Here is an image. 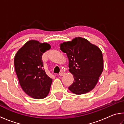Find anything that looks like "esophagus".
I'll return each instance as SVG.
<instances>
[{"instance_id": "34e87169", "label": "esophagus", "mask_w": 124, "mask_h": 124, "mask_svg": "<svg viewBox=\"0 0 124 124\" xmlns=\"http://www.w3.org/2000/svg\"><path fill=\"white\" fill-rule=\"evenodd\" d=\"M64 72H63V71H61V72L59 73V75H60V76H63V75H64Z\"/></svg>"}]
</instances>
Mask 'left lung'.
Here are the masks:
<instances>
[{
	"label": "left lung",
	"mask_w": 124,
	"mask_h": 124,
	"mask_svg": "<svg viewBox=\"0 0 124 124\" xmlns=\"http://www.w3.org/2000/svg\"><path fill=\"white\" fill-rule=\"evenodd\" d=\"M60 47L61 50L67 54L69 72L74 77V82L68 87L69 90L76 95L91 91L96 86L103 70L101 50L81 37L63 42Z\"/></svg>",
	"instance_id": "left-lung-1"
}]
</instances>
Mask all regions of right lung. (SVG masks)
Wrapping results in <instances>:
<instances>
[{
  "instance_id": "obj_1",
  "label": "right lung",
  "mask_w": 124,
  "mask_h": 124,
  "mask_svg": "<svg viewBox=\"0 0 124 124\" xmlns=\"http://www.w3.org/2000/svg\"><path fill=\"white\" fill-rule=\"evenodd\" d=\"M50 48L49 44L31 40L15 56V69L21 87L35 99H43L50 92L52 79L46 74L41 57Z\"/></svg>"
}]
</instances>
